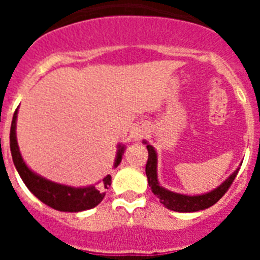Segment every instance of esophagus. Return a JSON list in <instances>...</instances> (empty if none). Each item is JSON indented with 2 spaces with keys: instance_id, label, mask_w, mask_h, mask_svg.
I'll return each instance as SVG.
<instances>
[{
  "instance_id": "esophagus-1",
  "label": "esophagus",
  "mask_w": 260,
  "mask_h": 260,
  "mask_svg": "<svg viewBox=\"0 0 260 260\" xmlns=\"http://www.w3.org/2000/svg\"><path fill=\"white\" fill-rule=\"evenodd\" d=\"M146 127L143 126H137L132 130V138L134 142H139L141 139H143V137L146 135Z\"/></svg>"
}]
</instances>
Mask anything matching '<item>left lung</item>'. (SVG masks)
<instances>
[{
	"instance_id": "obj_1",
	"label": "left lung",
	"mask_w": 260,
	"mask_h": 260,
	"mask_svg": "<svg viewBox=\"0 0 260 260\" xmlns=\"http://www.w3.org/2000/svg\"><path fill=\"white\" fill-rule=\"evenodd\" d=\"M143 143L147 144V150H148V160H147L146 165L148 185H150L153 194L160 199V203L164 204V207L168 210L176 211V212H197V211L206 210V208L213 206L216 202L221 199L222 195L231 187L232 182L240 171V167H238L224 182L220 183L217 187H215L211 191L197 195L174 192L160 185L157 178V152L147 141H143Z\"/></svg>"
}]
</instances>
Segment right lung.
Listing matches in <instances>:
<instances>
[{"mask_svg":"<svg viewBox=\"0 0 260 260\" xmlns=\"http://www.w3.org/2000/svg\"><path fill=\"white\" fill-rule=\"evenodd\" d=\"M17 118L18 109L15 110L13 121H11L10 151L14 165L17 168L24 185L27 186V189L35 195L39 201L54 210L62 211V212H80V211L91 210V208L96 207L104 199L105 190L112 183L110 174L105 176L102 182H99V185L96 183V185L80 186V187L53 182L45 177L40 176L32 171L31 168H28L26 161L23 160L17 141ZM125 150L126 147L123 144L119 143L117 146V155L113 168H117L119 165Z\"/></svg>","mask_w":260,"mask_h":260,"instance_id":"add662e5","label":"right lung"}]
</instances>
